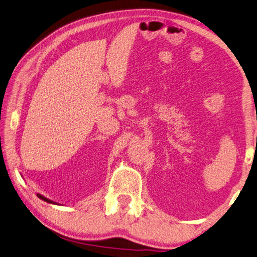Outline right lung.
<instances>
[{
    "mask_svg": "<svg viewBox=\"0 0 257 257\" xmlns=\"http://www.w3.org/2000/svg\"><path fill=\"white\" fill-rule=\"evenodd\" d=\"M37 196L39 197L40 200H43V201H45V202H47V203H52V204H57L56 202H54V201H52V200H49V199H47V197H45V196H43L42 194H37Z\"/></svg>",
    "mask_w": 257,
    "mask_h": 257,
    "instance_id": "right-lung-1",
    "label": "right lung"
}]
</instances>
